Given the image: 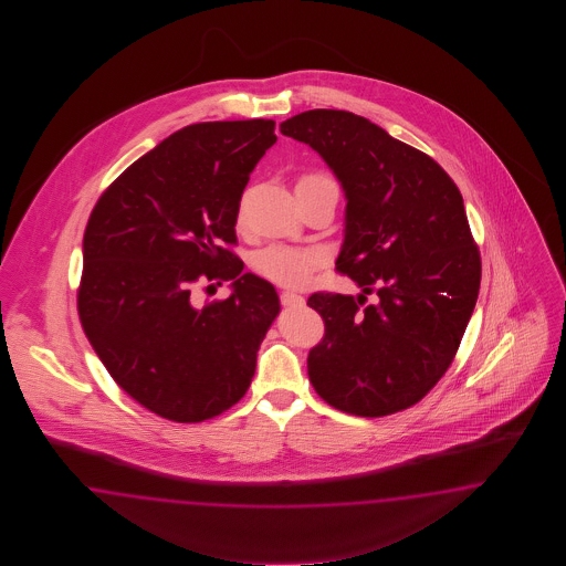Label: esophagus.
I'll return each instance as SVG.
<instances>
[{"instance_id": "1", "label": "esophagus", "mask_w": 566, "mask_h": 566, "mask_svg": "<svg viewBox=\"0 0 566 566\" xmlns=\"http://www.w3.org/2000/svg\"><path fill=\"white\" fill-rule=\"evenodd\" d=\"M280 303L284 305V307H294V305H303L305 303V298L301 296V294H294L291 291H284L280 294Z\"/></svg>"}]
</instances>
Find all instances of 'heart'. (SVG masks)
<instances>
[{
    "mask_svg": "<svg viewBox=\"0 0 566 566\" xmlns=\"http://www.w3.org/2000/svg\"><path fill=\"white\" fill-rule=\"evenodd\" d=\"M332 180L327 174H303L296 180V190L308 189L315 185H322ZM324 265V255L315 249H303V247H282L274 244L263 251H259L253 258V270L261 277L282 284V286H303L307 284L313 274Z\"/></svg>",
    "mask_w": 566,
    "mask_h": 566,
    "instance_id": "obj_1",
    "label": "heart"
}]
</instances>
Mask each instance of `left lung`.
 Returning a JSON list of instances; mask_svg holds the SVG:
<instances>
[{
	"mask_svg": "<svg viewBox=\"0 0 566 566\" xmlns=\"http://www.w3.org/2000/svg\"><path fill=\"white\" fill-rule=\"evenodd\" d=\"M280 130L313 147L343 182L336 272L363 289L359 298L308 296L326 326L308 350V379L338 411H405L452 365L478 303L480 247L463 195L436 159L350 112L308 109ZM369 293L377 301L366 306Z\"/></svg>",
	"mask_w": 566,
	"mask_h": 566,
	"instance_id": "obj_1",
	"label": "left lung"
}]
</instances>
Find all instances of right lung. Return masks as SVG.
Here are the masks:
<instances>
[{
	"instance_id": "obj_1",
	"label": "right lung",
	"mask_w": 566,
	"mask_h": 566,
	"mask_svg": "<svg viewBox=\"0 0 566 566\" xmlns=\"http://www.w3.org/2000/svg\"><path fill=\"white\" fill-rule=\"evenodd\" d=\"M274 120L199 122L103 190L86 222L76 292L86 338L122 390L176 423L213 419L247 395L275 289L242 274L240 197L274 145ZM232 279L199 306L193 291Z\"/></svg>"
}]
</instances>
